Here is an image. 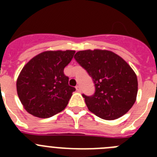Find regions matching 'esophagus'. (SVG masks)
Segmentation results:
<instances>
[{
    "mask_svg": "<svg viewBox=\"0 0 157 157\" xmlns=\"http://www.w3.org/2000/svg\"><path fill=\"white\" fill-rule=\"evenodd\" d=\"M75 88H76V90H77L78 92H81V87H80L79 86H76Z\"/></svg>",
    "mask_w": 157,
    "mask_h": 157,
    "instance_id": "34e87169",
    "label": "esophagus"
}]
</instances>
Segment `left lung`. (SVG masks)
Here are the masks:
<instances>
[{
    "instance_id": "left-lung-1",
    "label": "left lung",
    "mask_w": 157,
    "mask_h": 157,
    "mask_svg": "<svg viewBox=\"0 0 157 157\" xmlns=\"http://www.w3.org/2000/svg\"><path fill=\"white\" fill-rule=\"evenodd\" d=\"M74 57L95 86L92 96L82 94L91 112L103 120H113L132 108L138 94V78L123 58L100 49L79 51Z\"/></svg>"
}]
</instances>
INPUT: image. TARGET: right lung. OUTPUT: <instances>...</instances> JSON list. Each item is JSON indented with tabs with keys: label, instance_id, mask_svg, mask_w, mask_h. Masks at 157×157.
I'll return each mask as SVG.
<instances>
[{
	"label": "right lung",
	"instance_id": "1",
	"mask_svg": "<svg viewBox=\"0 0 157 157\" xmlns=\"http://www.w3.org/2000/svg\"><path fill=\"white\" fill-rule=\"evenodd\" d=\"M75 51H46L23 67L17 82L19 98L27 112L49 118L66 108L75 88L68 85L63 69Z\"/></svg>",
	"mask_w": 157,
	"mask_h": 157
}]
</instances>
